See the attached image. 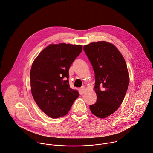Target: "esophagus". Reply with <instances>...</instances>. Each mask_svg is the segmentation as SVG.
Segmentation results:
<instances>
[{
	"label": "esophagus",
	"mask_w": 153,
	"mask_h": 153,
	"mask_svg": "<svg viewBox=\"0 0 153 153\" xmlns=\"http://www.w3.org/2000/svg\"><path fill=\"white\" fill-rule=\"evenodd\" d=\"M80 91H81V92H82V93H85V87H81V88H80Z\"/></svg>",
	"instance_id": "34e87169"
}]
</instances>
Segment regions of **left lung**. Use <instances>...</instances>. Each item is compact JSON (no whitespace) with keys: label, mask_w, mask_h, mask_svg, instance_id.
Wrapping results in <instances>:
<instances>
[{"label":"left lung","mask_w":153,"mask_h":153,"mask_svg":"<svg viewBox=\"0 0 153 153\" xmlns=\"http://www.w3.org/2000/svg\"><path fill=\"white\" fill-rule=\"evenodd\" d=\"M84 51L95 76L97 101L90 109L96 117L105 118L118 108L126 93L129 84L127 65L118 49L106 41L85 45Z\"/></svg>","instance_id":"obj_1"}]
</instances>
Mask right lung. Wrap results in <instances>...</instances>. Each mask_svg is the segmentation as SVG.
Here are the masks:
<instances>
[{
  "instance_id": "obj_1",
  "label": "right lung",
  "mask_w": 153,
  "mask_h": 153,
  "mask_svg": "<svg viewBox=\"0 0 153 153\" xmlns=\"http://www.w3.org/2000/svg\"><path fill=\"white\" fill-rule=\"evenodd\" d=\"M82 51V45H50L32 65L30 80L33 98L52 118L66 115L79 93L69 84V69Z\"/></svg>"
}]
</instances>
